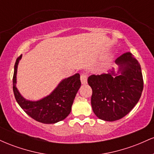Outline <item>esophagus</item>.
Masks as SVG:
<instances>
[{
	"label": "esophagus",
	"instance_id": "34e87169",
	"mask_svg": "<svg viewBox=\"0 0 154 154\" xmlns=\"http://www.w3.org/2000/svg\"><path fill=\"white\" fill-rule=\"evenodd\" d=\"M80 80L82 85L87 84L88 82V76L85 74H82L80 76Z\"/></svg>",
	"mask_w": 154,
	"mask_h": 154
}]
</instances>
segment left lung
Returning <instances> with one entry per match:
<instances>
[{
  "mask_svg": "<svg viewBox=\"0 0 154 154\" xmlns=\"http://www.w3.org/2000/svg\"><path fill=\"white\" fill-rule=\"evenodd\" d=\"M116 71L91 75L88 85L93 91L91 106L97 117L114 122L126 116L137 103L143 89L140 65L131 53L115 61Z\"/></svg>",
  "mask_w": 154,
  "mask_h": 154,
  "instance_id": "1",
  "label": "left lung"
}]
</instances>
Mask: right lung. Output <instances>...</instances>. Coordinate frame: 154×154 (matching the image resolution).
<instances>
[{"label": "right lung", "mask_w": 154, "mask_h": 154, "mask_svg": "<svg viewBox=\"0 0 154 154\" xmlns=\"http://www.w3.org/2000/svg\"><path fill=\"white\" fill-rule=\"evenodd\" d=\"M22 56L16 61L13 77V91L17 103L29 116L43 124H55L62 121L70 114L74 100L81 86L80 75L63 79L49 95L38 100L26 99L17 88V69Z\"/></svg>", "instance_id": "add662e5"}]
</instances>
